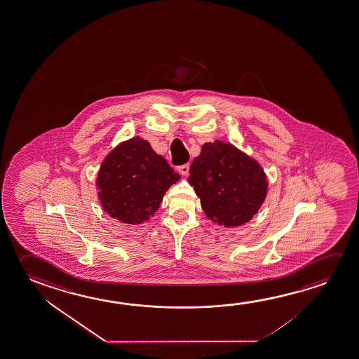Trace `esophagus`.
I'll return each mask as SVG.
<instances>
[{
  "label": "esophagus",
  "mask_w": 359,
  "mask_h": 359,
  "mask_svg": "<svg viewBox=\"0 0 359 359\" xmlns=\"http://www.w3.org/2000/svg\"><path fill=\"white\" fill-rule=\"evenodd\" d=\"M189 169H190V166H189V164H184V165H180L179 168H177V171L182 174V175H188L189 174Z\"/></svg>",
  "instance_id": "34e87169"
}]
</instances>
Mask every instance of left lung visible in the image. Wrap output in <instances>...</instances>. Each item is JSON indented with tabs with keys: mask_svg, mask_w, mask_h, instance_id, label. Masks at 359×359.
<instances>
[{
	"mask_svg": "<svg viewBox=\"0 0 359 359\" xmlns=\"http://www.w3.org/2000/svg\"><path fill=\"white\" fill-rule=\"evenodd\" d=\"M189 182L205 215L225 227L251 220L267 194V179L259 163L220 140L203 145L190 166Z\"/></svg>",
	"mask_w": 359,
	"mask_h": 359,
	"instance_id": "left-lung-1",
	"label": "left lung"
}]
</instances>
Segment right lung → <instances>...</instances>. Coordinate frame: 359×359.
Returning a JSON list of instances; mask_svg holds the SVG:
<instances>
[{
	"label": "right lung",
	"instance_id": "1",
	"mask_svg": "<svg viewBox=\"0 0 359 359\" xmlns=\"http://www.w3.org/2000/svg\"><path fill=\"white\" fill-rule=\"evenodd\" d=\"M180 179L149 142L132 138L111 150L97 177L98 198L109 216L142 224L154 215L164 194Z\"/></svg>",
	"mask_w": 359,
	"mask_h": 359
}]
</instances>
